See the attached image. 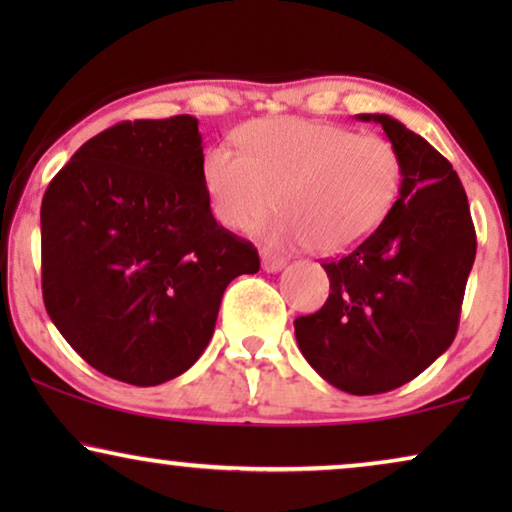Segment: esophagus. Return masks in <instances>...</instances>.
<instances>
[{
    "label": "esophagus",
    "instance_id": "esophagus-1",
    "mask_svg": "<svg viewBox=\"0 0 512 512\" xmlns=\"http://www.w3.org/2000/svg\"><path fill=\"white\" fill-rule=\"evenodd\" d=\"M261 263H263V270H265V272H279V270H282L284 265H286L284 258L272 256V254H268V251H263Z\"/></svg>",
    "mask_w": 512,
    "mask_h": 512
}]
</instances>
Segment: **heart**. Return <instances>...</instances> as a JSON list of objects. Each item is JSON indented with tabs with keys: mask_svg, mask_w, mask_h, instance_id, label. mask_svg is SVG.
<instances>
[{
	"mask_svg": "<svg viewBox=\"0 0 512 512\" xmlns=\"http://www.w3.org/2000/svg\"><path fill=\"white\" fill-rule=\"evenodd\" d=\"M240 151L212 146L202 160V186L221 226L265 223L272 244L340 254L375 233L394 209L403 184L401 153L380 135L307 118H268L237 132Z\"/></svg>",
	"mask_w": 512,
	"mask_h": 512,
	"instance_id": "obj_1",
	"label": "heart"
}]
</instances>
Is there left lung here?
<instances>
[{
    "label": "left lung",
    "mask_w": 512,
    "mask_h": 512,
    "mask_svg": "<svg viewBox=\"0 0 512 512\" xmlns=\"http://www.w3.org/2000/svg\"><path fill=\"white\" fill-rule=\"evenodd\" d=\"M356 118L382 125L401 153V193L373 235L324 263L328 300L293 326L328 384L370 396L415 380L452 345L478 242L450 160L396 118Z\"/></svg>",
    "instance_id": "obj_1"
}]
</instances>
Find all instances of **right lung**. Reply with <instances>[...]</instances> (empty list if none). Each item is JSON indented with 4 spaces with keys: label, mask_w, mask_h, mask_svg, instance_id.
I'll list each match as a JSON object with an SVG mask.
<instances>
[{
    "label": "right lung",
    "mask_w": 512,
    "mask_h": 512,
    "mask_svg": "<svg viewBox=\"0 0 512 512\" xmlns=\"http://www.w3.org/2000/svg\"><path fill=\"white\" fill-rule=\"evenodd\" d=\"M198 118L123 121L88 139L41 200V293L76 354L156 387L212 340L226 286L261 268L216 223Z\"/></svg>",
    "instance_id": "add662e5"
}]
</instances>
